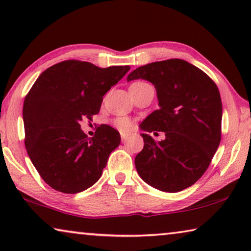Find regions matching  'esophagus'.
Instances as JSON below:
<instances>
[{"instance_id": "obj_1", "label": "esophagus", "mask_w": 251, "mask_h": 251, "mask_svg": "<svg viewBox=\"0 0 251 251\" xmlns=\"http://www.w3.org/2000/svg\"><path fill=\"white\" fill-rule=\"evenodd\" d=\"M128 138H129V134L128 133H125V132L121 133V139H122L123 142H126V140H128Z\"/></svg>"}]
</instances>
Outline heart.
<instances>
[{"label":"heart","mask_w":251,"mask_h":251,"mask_svg":"<svg viewBox=\"0 0 251 251\" xmlns=\"http://www.w3.org/2000/svg\"><path fill=\"white\" fill-rule=\"evenodd\" d=\"M133 84H142V82H136ZM114 126H115V128L119 129L120 131L126 132V131H129L131 129V126H132V121H131L130 119L126 117H119L114 120Z\"/></svg>","instance_id":"heart-1"}]
</instances>
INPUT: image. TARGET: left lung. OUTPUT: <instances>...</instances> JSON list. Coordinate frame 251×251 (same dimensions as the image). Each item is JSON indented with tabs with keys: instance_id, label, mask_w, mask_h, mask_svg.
I'll list each match as a JSON object with an SVG mask.
<instances>
[{
	"instance_id": "left-lung-1",
	"label": "left lung",
	"mask_w": 251,
	"mask_h": 251,
	"mask_svg": "<svg viewBox=\"0 0 251 251\" xmlns=\"http://www.w3.org/2000/svg\"><path fill=\"white\" fill-rule=\"evenodd\" d=\"M146 79L156 88L159 110L139 126L144 149L134 158L139 176L150 186L175 193L192 186L209 167L221 141L222 102L218 86L183 59L145 65L126 80ZM165 132L156 143L150 136Z\"/></svg>"
}]
</instances>
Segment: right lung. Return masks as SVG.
Returning <instances> with one entry per match:
<instances>
[{
	"mask_svg": "<svg viewBox=\"0 0 251 251\" xmlns=\"http://www.w3.org/2000/svg\"><path fill=\"white\" fill-rule=\"evenodd\" d=\"M130 66L100 68L87 61L65 60L38 77L23 103L26 152L41 178L53 190L76 194L94 185L120 133L102 125L88 138L80 129L101 109L103 96Z\"/></svg>",
	"mask_w": 251,
	"mask_h": 251,
	"instance_id": "add662e5",
	"label": "right lung"
}]
</instances>
